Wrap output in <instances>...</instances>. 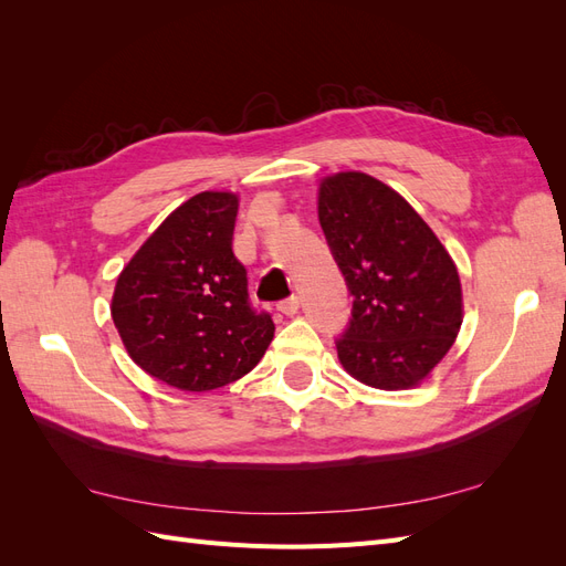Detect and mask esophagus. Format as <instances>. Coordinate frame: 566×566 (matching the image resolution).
Segmentation results:
<instances>
[{"instance_id": "1", "label": "esophagus", "mask_w": 566, "mask_h": 566, "mask_svg": "<svg viewBox=\"0 0 566 566\" xmlns=\"http://www.w3.org/2000/svg\"><path fill=\"white\" fill-rule=\"evenodd\" d=\"M279 312L285 316H295L300 312V297H287L279 304Z\"/></svg>"}]
</instances>
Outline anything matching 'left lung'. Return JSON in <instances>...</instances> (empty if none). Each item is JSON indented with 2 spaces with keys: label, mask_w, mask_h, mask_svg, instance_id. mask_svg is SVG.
I'll use <instances>...</instances> for the list:
<instances>
[{
  "label": "left lung",
  "mask_w": 566,
  "mask_h": 566,
  "mask_svg": "<svg viewBox=\"0 0 566 566\" xmlns=\"http://www.w3.org/2000/svg\"><path fill=\"white\" fill-rule=\"evenodd\" d=\"M318 221L354 295L337 358L354 380L397 391L422 385L462 323L455 262L403 196L366 172L318 184Z\"/></svg>",
  "instance_id": "8db88e82"
}]
</instances>
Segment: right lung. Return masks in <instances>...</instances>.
Returning a JSON list of instances; mask_svg holds the SVG:
<instances>
[{
	"mask_svg": "<svg viewBox=\"0 0 566 566\" xmlns=\"http://www.w3.org/2000/svg\"><path fill=\"white\" fill-rule=\"evenodd\" d=\"M238 196L202 191L169 212L119 271L111 316L132 361L181 391L241 380L262 361L273 321L248 300L233 254Z\"/></svg>",
	"mask_w": 566,
	"mask_h": 566,
	"instance_id": "1",
	"label": "right lung"
}]
</instances>
